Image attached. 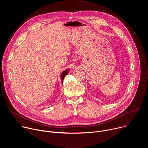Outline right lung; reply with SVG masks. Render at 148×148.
<instances>
[{
  "instance_id": "right-lung-1",
  "label": "right lung",
  "mask_w": 148,
  "mask_h": 148,
  "mask_svg": "<svg viewBox=\"0 0 148 148\" xmlns=\"http://www.w3.org/2000/svg\"><path fill=\"white\" fill-rule=\"evenodd\" d=\"M69 69H67V70H64L63 72H62V73L61 74V81H62V82H61L62 84H63V79H64L65 76H66V75L69 73Z\"/></svg>"
}]
</instances>
